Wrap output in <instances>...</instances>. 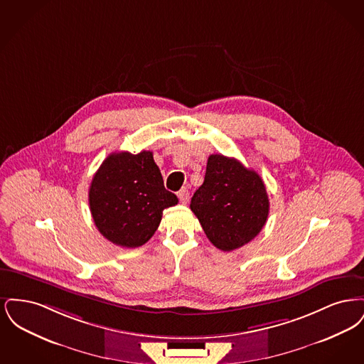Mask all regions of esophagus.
I'll return each instance as SVG.
<instances>
[{
    "instance_id": "esophagus-1",
    "label": "esophagus",
    "mask_w": 364,
    "mask_h": 364,
    "mask_svg": "<svg viewBox=\"0 0 364 364\" xmlns=\"http://www.w3.org/2000/svg\"><path fill=\"white\" fill-rule=\"evenodd\" d=\"M177 196H178L180 202L186 205L190 200V191H188V188H181V190L178 191Z\"/></svg>"
}]
</instances>
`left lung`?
I'll use <instances>...</instances> for the list:
<instances>
[{
  "label": "left lung",
  "instance_id": "8db88e82",
  "mask_svg": "<svg viewBox=\"0 0 364 364\" xmlns=\"http://www.w3.org/2000/svg\"><path fill=\"white\" fill-rule=\"evenodd\" d=\"M269 196L259 174L236 158L208 156L203 184L191 199L208 240L221 251L251 242L266 224Z\"/></svg>",
  "mask_w": 364,
  "mask_h": 364
}]
</instances>
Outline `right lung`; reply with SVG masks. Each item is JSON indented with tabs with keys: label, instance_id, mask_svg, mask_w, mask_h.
<instances>
[{
	"label": "right lung",
	"instance_id": "1",
	"mask_svg": "<svg viewBox=\"0 0 364 364\" xmlns=\"http://www.w3.org/2000/svg\"><path fill=\"white\" fill-rule=\"evenodd\" d=\"M165 190L151 151L112 153L94 174L88 203L95 226L109 242L135 248L156 233L165 208L177 205Z\"/></svg>",
	"mask_w": 364,
	"mask_h": 364
}]
</instances>
